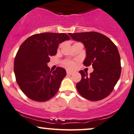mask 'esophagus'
Segmentation results:
<instances>
[{"mask_svg":"<svg viewBox=\"0 0 134 134\" xmlns=\"http://www.w3.org/2000/svg\"><path fill=\"white\" fill-rule=\"evenodd\" d=\"M67 74L68 75H71L72 74H73V72L71 71H67Z\"/></svg>","mask_w":134,"mask_h":134,"instance_id":"esophagus-1","label":"esophagus"}]
</instances>
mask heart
Segmentation results:
<instances>
[{"mask_svg":"<svg viewBox=\"0 0 134 134\" xmlns=\"http://www.w3.org/2000/svg\"><path fill=\"white\" fill-rule=\"evenodd\" d=\"M63 65L64 67L66 68L67 69L69 70H72V69L75 68V67L76 66V63L73 61H70V60H67L64 61Z\"/></svg>","mask_w":134,"mask_h":134,"instance_id":"1","label":"heart"}]
</instances>
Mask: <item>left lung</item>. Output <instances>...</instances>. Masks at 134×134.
<instances>
[{
  "label": "left lung",
  "mask_w": 134,
  "mask_h": 134,
  "mask_svg": "<svg viewBox=\"0 0 134 134\" xmlns=\"http://www.w3.org/2000/svg\"><path fill=\"white\" fill-rule=\"evenodd\" d=\"M68 34L73 40L84 44L86 58L83 64L93 68L90 75L82 70L79 71L81 80L76 84L78 93L91 101L105 98L112 92L120 76V57L117 46L108 37L99 32Z\"/></svg>",
  "instance_id": "1"
}]
</instances>
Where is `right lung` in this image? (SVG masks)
<instances>
[{"mask_svg":"<svg viewBox=\"0 0 134 134\" xmlns=\"http://www.w3.org/2000/svg\"><path fill=\"white\" fill-rule=\"evenodd\" d=\"M70 39L64 33H41L30 36L20 46L14 71L17 84L28 98L45 102L56 95L66 72L61 67L50 71L48 63L57 53L59 44Z\"/></svg>","mask_w":134,"mask_h":134,"instance_id":"right-lung-1","label":"right lung"}]
</instances>
